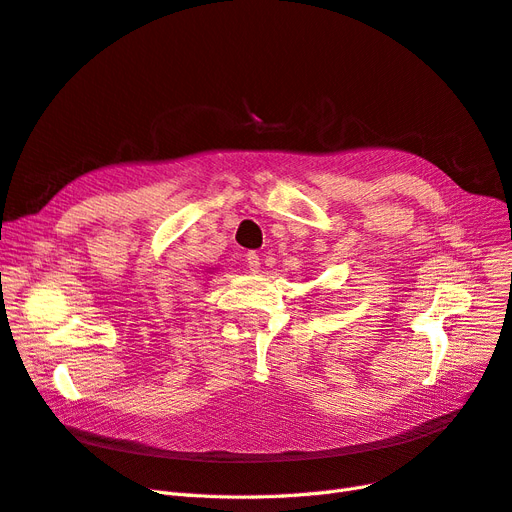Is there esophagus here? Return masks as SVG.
Segmentation results:
<instances>
[{
	"label": "esophagus",
	"mask_w": 512,
	"mask_h": 512,
	"mask_svg": "<svg viewBox=\"0 0 512 512\" xmlns=\"http://www.w3.org/2000/svg\"><path fill=\"white\" fill-rule=\"evenodd\" d=\"M245 262H247V269H250L252 273H258L260 271V256L256 252H250L245 256Z\"/></svg>",
	"instance_id": "obj_1"
}]
</instances>
